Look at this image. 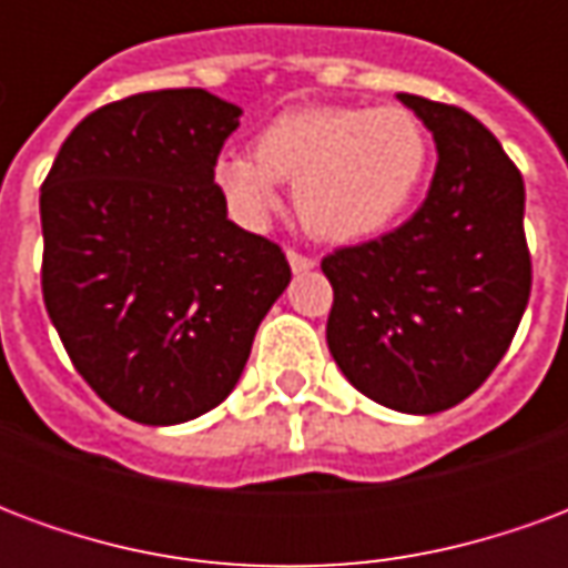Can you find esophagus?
Wrapping results in <instances>:
<instances>
[{
  "instance_id": "34e87169",
  "label": "esophagus",
  "mask_w": 568,
  "mask_h": 568,
  "mask_svg": "<svg viewBox=\"0 0 568 568\" xmlns=\"http://www.w3.org/2000/svg\"><path fill=\"white\" fill-rule=\"evenodd\" d=\"M285 255H288V264H292V271H295V273L313 271V267H316V258H310V255L297 252V248H288Z\"/></svg>"
}]
</instances>
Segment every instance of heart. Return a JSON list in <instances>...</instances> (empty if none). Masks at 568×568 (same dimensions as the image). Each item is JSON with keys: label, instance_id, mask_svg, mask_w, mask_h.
Wrapping results in <instances>:
<instances>
[{"label": "heart", "instance_id": "obj_1", "mask_svg": "<svg viewBox=\"0 0 568 568\" xmlns=\"http://www.w3.org/2000/svg\"><path fill=\"white\" fill-rule=\"evenodd\" d=\"M428 161L426 124L405 105H316L273 118L255 136V158L227 151L212 179L246 224L271 215L276 182H295V212L310 234L353 243L410 206Z\"/></svg>", "mask_w": 568, "mask_h": 568}]
</instances>
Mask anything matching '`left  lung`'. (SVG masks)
<instances>
[{"instance_id": "obj_1", "label": "left lung", "mask_w": 568, "mask_h": 568, "mask_svg": "<svg viewBox=\"0 0 568 568\" xmlns=\"http://www.w3.org/2000/svg\"><path fill=\"white\" fill-rule=\"evenodd\" d=\"M398 100L432 130L438 166L405 224L322 258L334 288L325 337L371 402L438 414L487 381L524 320L532 288L524 175L465 109Z\"/></svg>"}]
</instances>
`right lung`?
<instances>
[{
	"label": "right lung",
	"instance_id": "right-lung-1",
	"mask_svg": "<svg viewBox=\"0 0 568 568\" xmlns=\"http://www.w3.org/2000/svg\"><path fill=\"white\" fill-rule=\"evenodd\" d=\"M236 124L203 88L133 93L84 118L42 182L48 316L84 383L145 426L222 405L292 280L212 179Z\"/></svg>",
	"mask_w": 568,
	"mask_h": 568
}]
</instances>
